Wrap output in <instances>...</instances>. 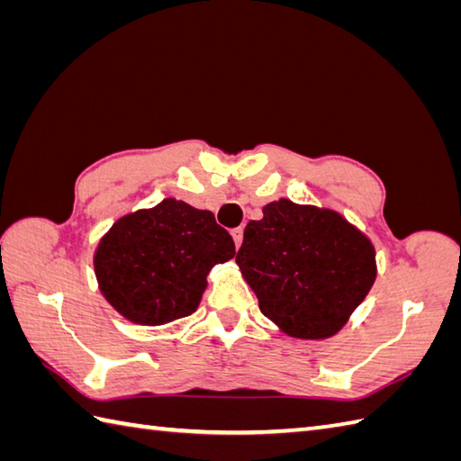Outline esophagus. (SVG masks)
I'll list each match as a JSON object with an SVG mask.
<instances>
[{"mask_svg":"<svg viewBox=\"0 0 461 461\" xmlns=\"http://www.w3.org/2000/svg\"><path fill=\"white\" fill-rule=\"evenodd\" d=\"M231 236H233V241H236V248H240L241 241H243V228H236V230H233Z\"/></svg>","mask_w":461,"mask_h":461,"instance_id":"34e87169","label":"esophagus"}]
</instances>
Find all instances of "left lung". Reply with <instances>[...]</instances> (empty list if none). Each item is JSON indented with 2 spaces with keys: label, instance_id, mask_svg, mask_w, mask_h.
I'll list each match as a JSON object with an SVG mask.
<instances>
[{
  "label": "left lung",
  "instance_id": "left-lung-1",
  "mask_svg": "<svg viewBox=\"0 0 461 461\" xmlns=\"http://www.w3.org/2000/svg\"><path fill=\"white\" fill-rule=\"evenodd\" d=\"M236 261L263 315L299 339L335 335L376 279L365 233L337 212L285 198L248 223Z\"/></svg>",
  "mask_w": 461,
  "mask_h": 461
}]
</instances>
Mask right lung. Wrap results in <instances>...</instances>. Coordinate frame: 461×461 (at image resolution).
Here are the masks:
<instances>
[{
    "label": "right lung",
    "mask_w": 461,
    "mask_h": 461,
    "mask_svg": "<svg viewBox=\"0 0 461 461\" xmlns=\"http://www.w3.org/2000/svg\"><path fill=\"white\" fill-rule=\"evenodd\" d=\"M236 256L213 213L168 198L124 215L95 253L106 301L139 325H164L198 309L210 269Z\"/></svg>",
    "instance_id": "obj_1"
}]
</instances>
